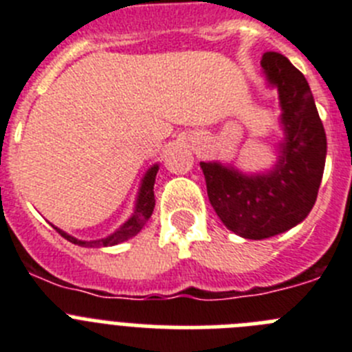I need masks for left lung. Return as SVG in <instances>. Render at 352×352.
Returning <instances> with one entry per match:
<instances>
[{
    "label": "left lung",
    "mask_w": 352,
    "mask_h": 352,
    "mask_svg": "<svg viewBox=\"0 0 352 352\" xmlns=\"http://www.w3.org/2000/svg\"><path fill=\"white\" fill-rule=\"evenodd\" d=\"M280 95L285 142L268 174L245 176L234 167L201 162L208 197L229 231L264 239L287 231L310 213L326 162V133L305 76L284 54L268 51L261 60Z\"/></svg>",
    "instance_id": "8db88e82"
}]
</instances>
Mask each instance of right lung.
I'll return each mask as SVG.
<instances>
[{
	"label": "right lung",
	"mask_w": 352,
	"mask_h": 352,
	"mask_svg": "<svg viewBox=\"0 0 352 352\" xmlns=\"http://www.w3.org/2000/svg\"><path fill=\"white\" fill-rule=\"evenodd\" d=\"M157 173H158V166H153L151 169L146 173L144 179H142V185H141V190H139V197H138V204H135V211L133 214L126 220L123 226L114 231L113 234H109L107 238H102V239H93V241H82V239H77L74 236L67 234V232L60 231L58 227H54L56 231L60 232L65 239H68L70 243L74 245H79V247H113V245L118 243H123L126 241L129 238L138 234L141 231L144 223L148 222V219L151 217L153 213V208H155V194H153V186H155V178H157Z\"/></svg>",
	"instance_id": "right-lung-1"
}]
</instances>
